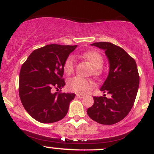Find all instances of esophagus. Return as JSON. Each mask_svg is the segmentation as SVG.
<instances>
[{
  "label": "esophagus",
  "instance_id": "1",
  "mask_svg": "<svg viewBox=\"0 0 154 154\" xmlns=\"http://www.w3.org/2000/svg\"><path fill=\"white\" fill-rule=\"evenodd\" d=\"M76 95H77V96L78 97V98H82L83 97L85 96V95L81 94V93H77V94H76Z\"/></svg>",
  "mask_w": 154,
  "mask_h": 154
}]
</instances>
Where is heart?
<instances>
[{
    "mask_svg": "<svg viewBox=\"0 0 154 154\" xmlns=\"http://www.w3.org/2000/svg\"><path fill=\"white\" fill-rule=\"evenodd\" d=\"M82 57L89 61L93 66V72L95 75H100L102 72L101 66L103 64V58L99 52L91 51L84 53ZM63 70L66 75H71L75 70V59L73 56L67 57L63 63ZM94 82L91 79L77 76L68 81V88L77 93H85L93 88Z\"/></svg>",
    "mask_w": 154,
    "mask_h": 154,
    "instance_id": "obj_1",
    "label": "heart"
}]
</instances>
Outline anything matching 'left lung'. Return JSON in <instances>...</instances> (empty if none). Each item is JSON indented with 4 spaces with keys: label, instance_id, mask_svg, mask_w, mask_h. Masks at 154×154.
<instances>
[{
    "label": "left lung",
    "instance_id": "8db88e82",
    "mask_svg": "<svg viewBox=\"0 0 154 154\" xmlns=\"http://www.w3.org/2000/svg\"><path fill=\"white\" fill-rule=\"evenodd\" d=\"M105 51L109 72L100 91L111 95L110 98L94 96V103L88 115L101 125H114L129 114L135 103L139 87V74L135 59L123 48L108 42L91 44Z\"/></svg>",
    "mask_w": 154,
    "mask_h": 154
}]
</instances>
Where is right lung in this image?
Listing matches in <instances>:
<instances>
[{
    "mask_svg": "<svg viewBox=\"0 0 154 154\" xmlns=\"http://www.w3.org/2000/svg\"><path fill=\"white\" fill-rule=\"evenodd\" d=\"M77 45L51 44L32 52L19 74V93L28 114L41 123L62 119L68 112L75 93H61L63 63ZM56 89L59 92L54 94Z\"/></svg>",
    "mask_w": 154,
    "mask_h": 154,
    "instance_id": "obj_1",
    "label": "right lung"
}]
</instances>
